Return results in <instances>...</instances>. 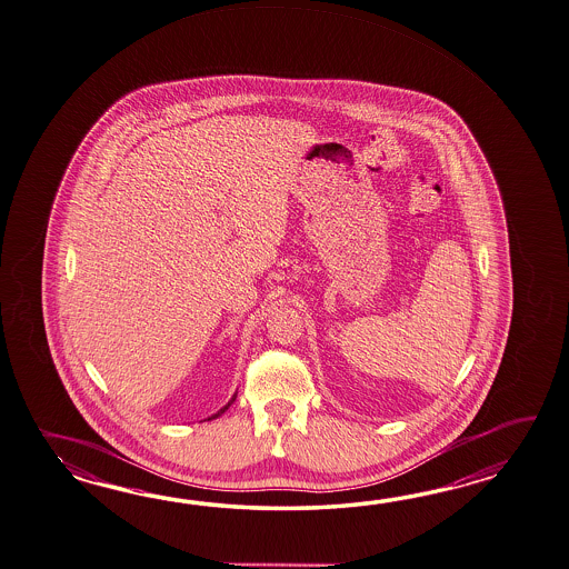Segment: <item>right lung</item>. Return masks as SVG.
Here are the masks:
<instances>
[{
  "label": "right lung",
  "instance_id": "add662e5",
  "mask_svg": "<svg viewBox=\"0 0 569 569\" xmlns=\"http://www.w3.org/2000/svg\"><path fill=\"white\" fill-rule=\"evenodd\" d=\"M234 400H237V393H234V396H232V398H230V400H228L227 406H222V408H220V410H218V412H216V415H212V417L206 418V420H214V418L222 417V415H224V412H227L228 408H230V405H232V402H234Z\"/></svg>",
  "mask_w": 569,
  "mask_h": 569
}]
</instances>
